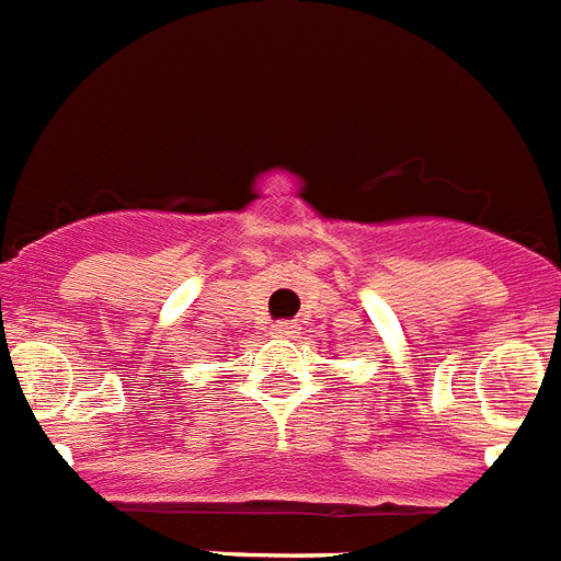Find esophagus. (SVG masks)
I'll list each match as a JSON object with an SVG mask.
<instances>
[{"instance_id":"obj_1","label":"esophagus","mask_w":561,"mask_h":561,"mask_svg":"<svg viewBox=\"0 0 561 561\" xmlns=\"http://www.w3.org/2000/svg\"><path fill=\"white\" fill-rule=\"evenodd\" d=\"M272 334H275V336H291V334H297V325L295 323H275V325H272Z\"/></svg>"}]
</instances>
